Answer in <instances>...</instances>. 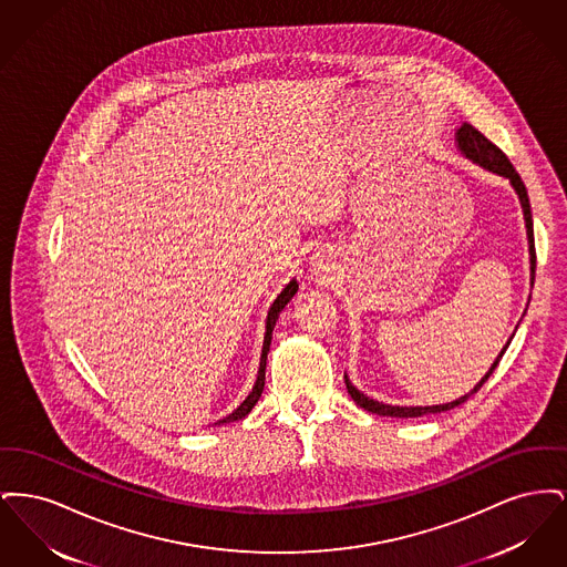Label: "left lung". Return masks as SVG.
Wrapping results in <instances>:
<instances>
[{
  "mask_svg": "<svg viewBox=\"0 0 567 567\" xmlns=\"http://www.w3.org/2000/svg\"><path fill=\"white\" fill-rule=\"evenodd\" d=\"M457 142L458 148L463 151V155L465 157H470L472 162L481 163L483 167L486 169H491V172H495V174H499V176H506L511 183H513L514 190L518 193V199H520V206H523V215H525V223H527V236H529V252H532V274H536V244H534V220H532V208H529V195H527V189H525V183L520 181V176H518V172L514 169L513 163L511 159L506 157V153L499 148V146H495L486 135L481 134L474 125H470V123H463V127L457 132ZM508 349V344L504 347V351L499 352V357L495 359V363L491 365V370L486 372L485 378L474 386V391H470L467 395H463V398H458L455 402H451V404H442V405H421V408H405V405H389V404H380V402H374V400H370V398H365L363 393H359L354 386L351 384V380L344 377V382H347V389H349V395H351L352 400H354V404L361 405L363 410H368V412H372V414H380V416H395V419H408V416H423V414H435V412H444V410H451V408H455V405L463 404L470 395H474L476 391H481V386L485 384L488 377L493 374V370L497 368V363H499V359L504 357V352Z\"/></svg>",
  "mask_w": 567,
  "mask_h": 567,
  "instance_id": "8db88e82",
  "label": "left lung"
}]
</instances>
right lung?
Wrapping results in <instances>:
<instances>
[{
	"instance_id": "obj_1",
	"label": "right lung",
	"mask_w": 567,
	"mask_h": 567,
	"mask_svg": "<svg viewBox=\"0 0 567 567\" xmlns=\"http://www.w3.org/2000/svg\"><path fill=\"white\" fill-rule=\"evenodd\" d=\"M297 293V282L296 280H291L285 289H282V293L276 297V301L271 303L270 312H268V324H266V340H264V351H261V365H259V374H257V382H255V386H252V391L248 393V398L244 400L243 404L238 405L229 416H225V419H220L218 421V425H223V423H231V421H240L244 419L250 410H252V405L259 402V398H261V393H264V384H266V361H268V351H270V342H271V331H274V324H276V319H278V315L282 312V308L291 301V297Z\"/></svg>"
}]
</instances>
